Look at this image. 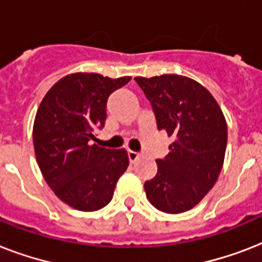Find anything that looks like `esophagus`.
Wrapping results in <instances>:
<instances>
[{
    "label": "esophagus",
    "mask_w": 262,
    "mask_h": 262,
    "mask_svg": "<svg viewBox=\"0 0 262 262\" xmlns=\"http://www.w3.org/2000/svg\"><path fill=\"white\" fill-rule=\"evenodd\" d=\"M127 156H129V160H130L132 163H133V162H136V160L139 159L140 154H139V152L130 151V149H129V151H127Z\"/></svg>",
    "instance_id": "34e87169"
}]
</instances>
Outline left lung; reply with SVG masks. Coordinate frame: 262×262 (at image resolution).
Returning <instances> with one entry per match:
<instances>
[{
    "label": "left lung",
    "instance_id": "1",
    "mask_svg": "<svg viewBox=\"0 0 262 262\" xmlns=\"http://www.w3.org/2000/svg\"><path fill=\"white\" fill-rule=\"evenodd\" d=\"M151 102L159 130L174 141L158 174L144 183L149 203L166 213L195 207L219 178L227 147V123L211 92L186 76L135 77Z\"/></svg>",
    "mask_w": 262,
    "mask_h": 262
}]
</instances>
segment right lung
Returning a JSON list of instances; mask_svg holds the SVG:
<instances>
[{"instance_id":"add662e5","label":"right lung","mask_w":262,"mask_h":262,"mask_svg":"<svg viewBox=\"0 0 262 262\" xmlns=\"http://www.w3.org/2000/svg\"><path fill=\"white\" fill-rule=\"evenodd\" d=\"M129 81L72 73L49 90L36 111L32 139L39 168L55 195L75 209L106 207L129 166L125 148L92 144L104 126L107 99Z\"/></svg>"}]
</instances>
